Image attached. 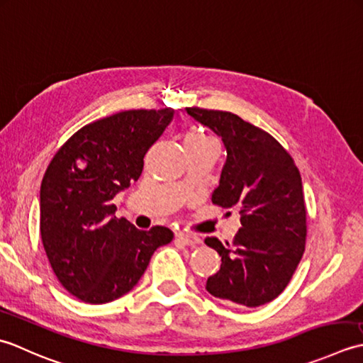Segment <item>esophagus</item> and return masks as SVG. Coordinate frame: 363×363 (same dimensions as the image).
Returning a JSON list of instances; mask_svg holds the SVG:
<instances>
[{"instance_id":"obj_1","label":"esophagus","mask_w":363,"mask_h":363,"mask_svg":"<svg viewBox=\"0 0 363 363\" xmlns=\"http://www.w3.org/2000/svg\"><path fill=\"white\" fill-rule=\"evenodd\" d=\"M177 241L182 242V244H186V246H194V244L201 242V238H199V236H196V235L180 232V233H177Z\"/></svg>"}]
</instances>
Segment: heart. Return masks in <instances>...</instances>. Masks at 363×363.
Masks as SVG:
<instances>
[{
	"label": "heart",
	"instance_id": "b5f03b06",
	"mask_svg": "<svg viewBox=\"0 0 363 363\" xmlns=\"http://www.w3.org/2000/svg\"><path fill=\"white\" fill-rule=\"evenodd\" d=\"M211 138L205 133H191V135L186 136L184 139V144H205V143H211Z\"/></svg>",
	"mask_w": 363,
	"mask_h": 363
}]
</instances>
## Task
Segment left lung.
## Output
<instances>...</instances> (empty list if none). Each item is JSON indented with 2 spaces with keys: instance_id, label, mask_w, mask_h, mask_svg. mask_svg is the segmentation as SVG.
Listing matches in <instances>:
<instances>
[{
  "instance_id": "8db88e82",
  "label": "left lung",
  "mask_w": 363,
  "mask_h": 363,
  "mask_svg": "<svg viewBox=\"0 0 363 363\" xmlns=\"http://www.w3.org/2000/svg\"><path fill=\"white\" fill-rule=\"evenodd\" d=\"M223 138L227 160L211 201L240 210L233 241L205 238L220 255V269L206 280L214 298L246 307L282 293L306 250L307 211L294 160L269 133L228 111L186 108Z\"/></svg>"
}]
</instances>
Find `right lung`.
<instances>
[{
    "mask_svg": "<svg viewBox=\"0 0 363 363\" xmlns=\"http://www.w3.org/2000/svg\"><path fill=\"white\" fill-rule=\"evenodd\" d=\"M174 117L172 108L130 109L84 125L67 139L40 184V236L61 285L87 304L135 286L171 228L139 230L116 218L113 199L136 182L144 157Z\"/></svg>",
    "mask_w": 363,
    "mask_h": 363,
    "instance_id": "add662e5",
    "label": "right lung"
}]
</instances>
